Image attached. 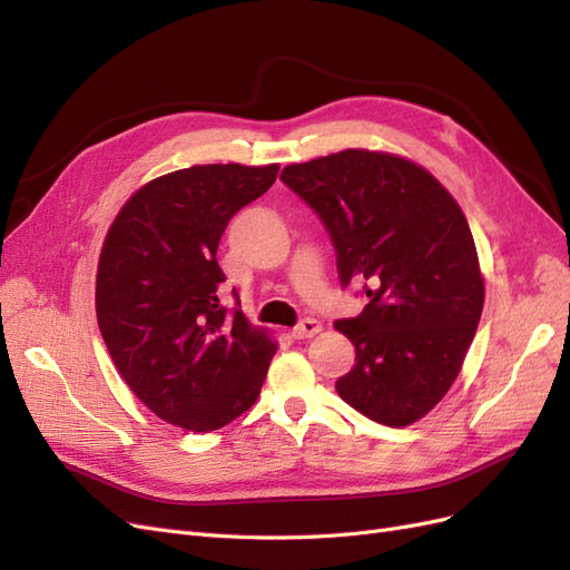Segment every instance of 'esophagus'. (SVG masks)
<instances>
[{
	"instance_id": "obj_1",
	"label": "esophagus",
	"mask_w": 570,
	"mask_h": 570,
	"mask_svg": "<svg viewBox=\"0 0 570 570\" xmlns=\"http://www.w3.org/2000/svg\"><path fill=\"white\" fill-rule=\"evenodd\" d=\"M318 333H321V321L304 318L302 323L295 325V331H292V337H295V340H306V337H314Z\"/></svg>"
}]
</instances>
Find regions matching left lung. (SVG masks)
<instances>
[{"label": "left lung", "mask_w": 570, "mask_h": 570, "mask_svg": "<svg viewBox=\"0 0 570 570\" xmlns=\"http://www.w3.org/2000/svg\"><path fill=\"white\" fill-rule=\"evenodd\" d=\"M281 180L325 223L342 285L368 281L364 312L335 323L356 350L337 394L375 423H416L456 381L485 304L461 206L423 166L387 151L289 164Z\"/></svg>", "instance_id": "left-lung-1"}]
</instances>
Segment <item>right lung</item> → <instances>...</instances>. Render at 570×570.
Instances as JSON below:
<instances>
[{
	"label": "right lung",
	"mask_w": 570,
	"mask_h": 570,
	"mask_svg": "<svg viewBox=\"0 0 570 570\" xmlns=\"http://www.w3.org/2000/svg\"><path fill=\"white\" fill-rule=\"evenodd\" d=\"M278 164H206L149 180L124 204L97 266V323L126 385L166 423L212 433L245 413L278 350L218 299L228 220Z\"/></svg>",
	"instance_id": "obj_1"
}]
</instances>
